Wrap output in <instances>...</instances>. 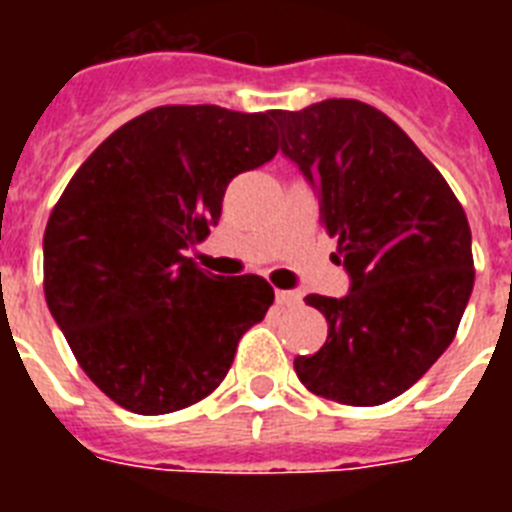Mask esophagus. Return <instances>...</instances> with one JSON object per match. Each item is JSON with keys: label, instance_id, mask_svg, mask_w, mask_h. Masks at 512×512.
Returning <instances> with one entry per match:
<instances>
[{"label": "esophagus", "instance_id": "obj_1", "mask_svg": "<svg viewBox=\"0 0 512 512\" xmlns=\"http://www.w3.org/2000/svg\"><path fill=\"white\" fill-rule=\"evenodd\" d=\"M276 303H279L281 308H295V305H300V295H297V292H289V289H276Z\"/></svg>", "mask_w": 512, "mask_h": 512}]
</instances>
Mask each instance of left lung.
Listing matches in <instances>:
<instances>
[{"label": "left lung", "mask_w": 512, "mask_h": 512, "mask_svg": "<svg viewBox=\"0 0 512 512\" xmlns=\"http://www.w3.org/2000/svg\"><path fill=\"white\" fill-rule=\"evenodd\" d=\"M273 122L350 276L345 297H305L327 316L329 335L313 356L295 358V372L337 404H385L457 335L476 279L465 209L412 138L361 100L273 111Z\"/></svg>", "instance_id": "left-lung-1"}]
</instances>
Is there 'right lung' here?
Masks as SVG:
<instances>
[{"label": "right lung", "mask_w": 512, "mask_h": 512, "mask_svg": "<svg viewBox=\"0 0 512 512\" xmlns=\"http://www.w3.org/2000/svg\"><path fill=\"white\" fill-rule=\"evenodd\" d=\"M279 151L273 114L159 106L76 170L44 228V297L87 377L135 414H170L223 382L273 303L260 276L201 271L185 249L225 188Z\"/></svg>", "instance_id": "right-lung-1"}]
</instances>
